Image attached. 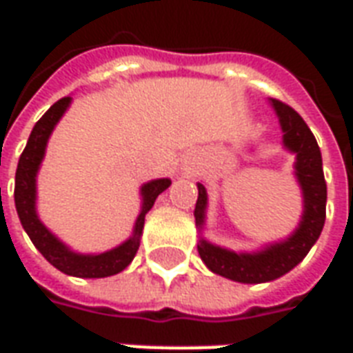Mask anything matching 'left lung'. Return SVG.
Returning <instances> with one entry per match:
<instances>
[{"label": "left lung", "mask_w": 353, "mask_h": 353, "mask_svg": "<svg viewBox=\"0 0 353 353\" xmlns=\"http://www.w3.org/2000/svg\"><path fill=\"white\" fill-rule=\"evenodd\" d=\"M278 121H280L281 143L289 153L295 154V179L303 192V215L301 221L285 240L272 242L257 252H232L221 245L208 242L200 234L199 255L214 274L240 283H265L278 280L293 270L308 255L312 245L318 242L325 223L327 185L321 168V151L303 117L285 103L268 98ZM199 187V200L194 206V221L199 232L204 229L208 210V191L202 183Z\"/></svg>", "instance_id": "left-lung-1"}]
</instances>
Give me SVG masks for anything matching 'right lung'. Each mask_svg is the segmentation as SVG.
<instances>
[{"mask_svg":"<svg viewBox=\"0 0 353 353\" xmlns=\"http://www.w3.org/2000/svg\"><path fill=\"white\" fill-rule=\"evenodd\" d=\"M70 105H72V96H65L62 100H58L54 105H50L49 111L35 123L34 130L28 138L26 149L20 154L19 166H17L14 206H17L19 219L30 240L41 252L43 257L52 266H57L60 272L68 274V276H77V278H108L113 274L123 272L132 263L139 248L147 212L153 208L157 196L172 185V179L161 177V179H151L141 185V189H139L141 210L134 223L132 236L124 240L123 244L103 253L73 252L70 245H65L57 234H52L43 225L37 215V174L41 168L43 159H45L50 134Z\"/></svg>","mask_w":353,"mask_h":353,"instance_id":"1","label":"right lung"}]
</instances>
